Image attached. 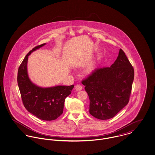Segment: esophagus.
I'll return each mask as SVG.
<instances>
[{"instance_id": "obj_1", "label": "esophagus", "mask_w": 155, "mask_h": 155, "mask_svg": "<svg viewBox=\"0 0 155 155\" xmlns=\"http://www.w3.org/2000/svg\"><path fill=\"white\" fill-rule=\"evenodd\" d=\"M74 89H76V91H80L82 89V86L81 85V84H76L74 87Z\"/></svg>"}]
</instances>
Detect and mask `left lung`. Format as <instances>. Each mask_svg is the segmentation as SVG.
<instances>
[{"mask_svg": "<svg viewBox=\"0 0 155 155\" xmlns=\"http://www.w3.org/2000/svg\"><path fill=\"white\" fill-rule=\"evenodd\" d=\"M134 79V68L120 49L110 67L95 69L82 82L89 97L90 114L101 120L114 117L129 102Z\"/></svg>", "mask_w": 155, "mask_h": 155, "instance_id": "left-lung-1", "label": "left lung"}]
</instances>
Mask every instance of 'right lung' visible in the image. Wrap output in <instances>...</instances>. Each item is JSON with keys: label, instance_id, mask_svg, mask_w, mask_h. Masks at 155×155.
<instances>
[{"label": "right lung", "instance_id": "right-lung-1", "mask_svg": "<svg viewBox=\"0 0 155 155\" xmlns=\"http://www.w3.org/2000/svg\"><path fill=\"white\" fill-rule=\"evenodd\" d=\"M45 45L36 46L25 56L18 69V83L26 110L41 120L51 121L62 114L65 99L71 93L74 85L42 87L31 81L27 69L28 57Z\"/></svg>", "mask_w": 155, "mask_h": 155}]
</instances>
